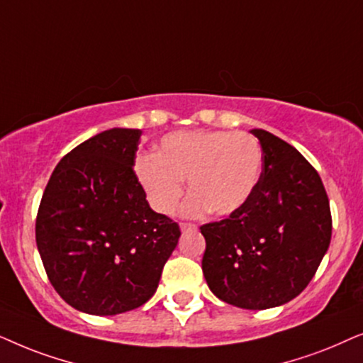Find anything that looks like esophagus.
<instances>
[{"instance_id": "esophagus-1", "label": "esophagus", "mask_w": 363, "mask_h": 363, "mask_svg": "<svg viewBox=\"0 0 363 363\" xmlns=\"http://www.w3.org/2000/svg\"><path fill=\"white\" fill-rule=\"evenodd\" d=\"M196 224H192V222H181V230H194L196 229Z\"/></svg>"}]
</instances>
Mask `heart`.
I'll return each mask as SVG.
<instances>
[{"label": "heart", "mask_w": 363, "mask_h": 363, "mask_svg": "<svg viewBox=\"0 0 363 363\" xmlns=\"http://www.w3.org/2000/svg\"><path fill=\"white\" fill-rule=\"evenodd\" d=\"M262 171V149L254 136L238 131H187L162 138L156 156H141L136 174L149 204L172 214L189 179L192 196L184 214L211 211L229 216L247 204Z\"/></svg>", "instance_id": "b5f03b06"}]
</instances>
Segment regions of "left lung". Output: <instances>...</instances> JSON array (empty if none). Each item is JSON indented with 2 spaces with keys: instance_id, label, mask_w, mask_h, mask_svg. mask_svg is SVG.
Segmentation results:
<instances>
[{
  "instance_id": "1",
  "label": "left lung",
  "mask_w": 363,
  "mask_h": 363,
  "mask_svg": "<svg viewBox=\"0 0 363 363\" xmlns=\"http://www.w3.org/2000/svg\"><path fill=\"white\" fill-rule=\"evenodd\" d=\"M262 172L247 204L201 225L202 272L216 297L264 311L297 297L315 275L332 238L322 179L291 144L264 129Z\"/></svg>"
}]
</instances>
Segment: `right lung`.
<instances>
[{
    "label": "right lung",
    "instance_id": "add662e5",
    "mask_svg": "<svg viewBox=\"0 0 363 363\" xmlns=\"http://www.w3.org/2000/svg\"><path fill=\"white\" fill-rule=\"evenodd\" d=\"M141 129L114 128L81 143L52 171L36 216L51 286L93 315H116L154 296L181 229L149 207L134 171Z\"/></svg>",
    "mask_w": 363,
    "mask_h": 363
}]
</instances>
